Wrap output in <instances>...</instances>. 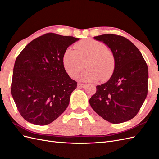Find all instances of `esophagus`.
<instances>
[{
  "label": "esophagus",
  "instance_id": "obj_1",
  "mask_svg": "<svg viewBox=\"0 0 159 159\" xmlns=\"http://www.w3.org/2000/svg\"><path fill=\"white\" fill-rule=\"evenodd\" d=\"M85 87V85L81 83H78V88H84Z\"/></svg>",
  "mask_w": 159,
  "mask_h": 159
}]
</instances>
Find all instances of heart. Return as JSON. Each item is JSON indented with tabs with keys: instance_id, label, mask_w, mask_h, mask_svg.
<instances>
[{
	"instance_id": "1",
	"label": "heart",
	"mask_w": 159,
	"mask_h": 159,
	"mask_svg": "<svg viewBox=\"0 0 159 159\" xmlns=\"http://www.w3.org/2000/svg\"><path fill=\"white\" fill-rule=\"evenodd\" d=\"M75 49H67L63 56L64 68L71 78H75L85 66L88 70L80 76L82 81H105L111 76L116 61L104 43L88 38L77 43Z\"/></svg>"
}]
</instances>
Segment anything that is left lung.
<instances>
[{
    "mask_svg": "<svg viewBox=\"0 0 159 159\" xmlns=\"http://www.w3.org/2000/svg\"><path fill=\"white\" fill-rule=\"evenodd\" d=\"M94 38L103 42L115 57V68L106 83L96 86L91 107L106 121L121 123L138 113L148 92V67L141 52L121 36L107 34Z\"/></svg>",
    "mask_w": 159,
    "mask_h": 159,
    "instance_id": "obj_1",
    "label": "left lung"
}]
</instances>
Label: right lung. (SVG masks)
Returning a JSON list of instances; mask_svg holds the SVG:
<instances>
[{"instance_id":"1","label":"right lung","mask_w":159,"mask_h":159,"mask_svg":"<svg viewBox=\"0 0 159 159\" xmlns=\"http://www.w3.org/2000/svg\"><path fill=\"white\" fill-rule=\"evenodd\" d=\"M79 40L47 33L31 41L16 57L11 93L26 121L46 125L68 107L77 82L65 70L63 56L67 48Z\"/></svg>"}]
</instances>
